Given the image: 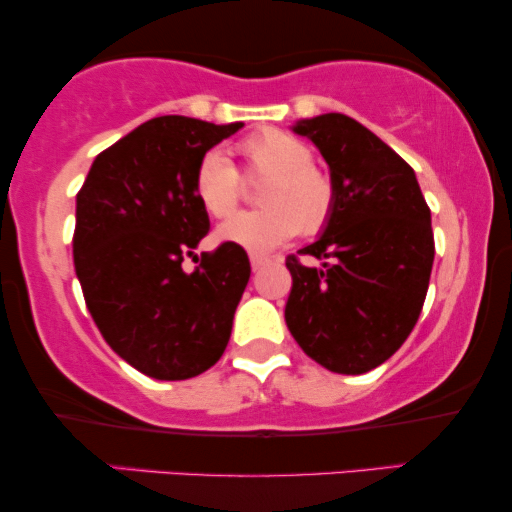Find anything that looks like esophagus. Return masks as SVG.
Masks as SVG:
<instances>
[{"instance_id":"1","label":"esophagus","mask_w":512,"mask_h":512,"mask_svg":"<svg viewBox=\"0 0 512 512\" xmlns=\"http://www.w3.org/2000/svg\"><path fill=\"white\" fill-rule=\"evenodd\" d=\"M249 261H251V268H254V270H261L263 265L268 263V258L261 256V254H251V256H249Z\"/></svg>"}]
</instances>
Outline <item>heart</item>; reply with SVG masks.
Returning a JSON list of instances; mask_svg holds the SVG:
<instances>
[{
	"label": "heart",
	"mask_w": 512,
	"mask_h": 512,
	"mask_svg": "<svg viewBox=\"0 0 512 512\" xmlns=\"http://www.w3.org/2000/svg\"><path fill=\"white\" fill-rule=\"evenodd\" d=\"M244 172L268 177L261 188L265 207L240 212L219 228L221 242L249 251H270L300 230L317 235L335 209V181L312 163V151L289 132L268 128L237 144ZM193 195L214 219H226L242 200V177L221 151L202 153L193 170Z\"/></svg>",
	"instance_id": "obj_1"
}]
</instances>
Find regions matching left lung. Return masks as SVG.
I'll list each match as a JSON object with an SVG mask.
<instances>
[{"label":"left lung","mask_w":512,"mask_h":512,"mask_svg":"<svg viewBox=\"0 0 512 512\" xmlns=\"http://www.w3.org/2000/svg\"><path fill=\"white\" fill-rule=\"evenodd\" d=\"M331 167L335 209L324 235L286 256V326L300 349L340 375L368 373L408 340L433 268L431 209L412 167L345 114L300 121ZM300 255L324 260L310 269Z\"/></svg>","instance_id":"obj_1"}]
</instances>
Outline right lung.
Listing matches in <instances>:
<instances>
[{
	"label": "right lung",
	"mask_w": 512,
	"mask_h": 512,
	"mask_svg": "<svg viewBox=\"0 0 512 512\" xmlns=\"http://www.w3.org/2000/svg\"><path fill=\"white\" fill-rule=\"evenodd\" d=\"M240 128L151 118L104 149L76 193L74 270L88 312L107 345L156 380H188L226 352L247 251L223 242L193 272L181 263L209 233L195 165Z\"/></svg>",
	"instance_id": "add662e5"
}]
</instances>
